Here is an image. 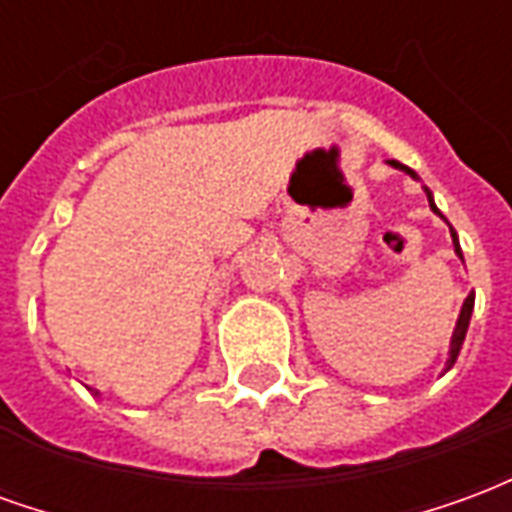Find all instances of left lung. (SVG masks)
<instances>
[{
	"mask_svg": "<svg viewBox=\"0 0 512 512\" xmlns=\"http://www.w3.org/2000/svg\"><path fill=\"white\" fill-rule=\"evenodd\" d=\"M389 164H392V167H395V169H403V172H408L411 178H417V172H414V169L403 167L400 161H389ZM425 191H428V189H425ZM428 202H430V208L439 213V208H436V205H433V200H430V191H428ZM439 216H441V213H439ZM450 233H452V227H450ZM452 244H455V252H458V257H461V246H458V235H455V233H452ZM472 310H474V293H469V296H466V301H463L461 318H458V326H455V332H452L450 359H447V367L455 365V359H458V351H461L463 337H466V329H469V318H472Z\"/></svg>",
	"mask_w": 512,
	"mask_h": 512,
	"instance_id": "obj_1",
	"label": "left lung"
}]
</instances>
